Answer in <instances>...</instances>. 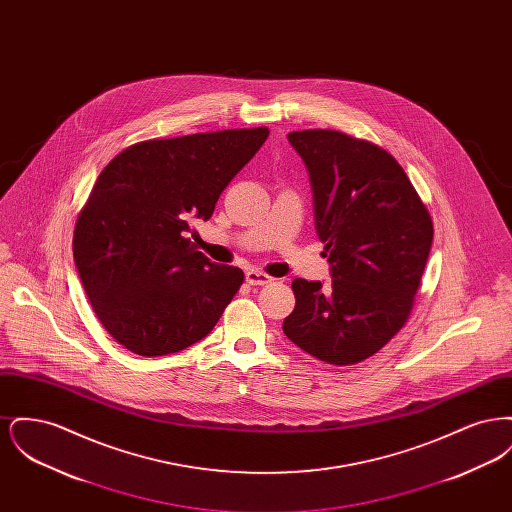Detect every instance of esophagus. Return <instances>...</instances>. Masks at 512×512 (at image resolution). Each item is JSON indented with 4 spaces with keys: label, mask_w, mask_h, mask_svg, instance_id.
Here are the masks:
<instances>
[{
    "label": "esophagus",
    "mask_w": 512,
    "mask_h": 512,
    "mask_svg": "<svg viewBox=\"0 0 512 512\" xmlns=\"http://www.w3.org/2000/svg\"><path fill=\"white\" fill-rule=\"evenodd\" d=\"M245 282H247V284H251V286H265V284H270V282H272V278L267 276L265 272H261V270L249 268V270L245 272Z\"/></svg>",
    "instance_id": "34e87169"
}]
</instances>
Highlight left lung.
I'll use <instances>...</instances> for the list:
<instances>
[{
	"mask_svg": "<svg viewBox=\"0 0 512 512\" xmlns=\"http://www.w3.org/2000/svg\"><path fill=\"white\" fill-rule=\"evenodd\" d=\"M288 140L309 172L332 282L295 278V309L282 330L324 363L355 365L409 318L434 240L432 219L382 147L336 130L290 132Z\"/></svg>",
	"mask_w": 512,
	"mask_h": 512,
	"instance_id": "8db88e82",
	"label": "left lung"
}]
</instances>
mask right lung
<instances>
[{
	"mask_svg": "<svg viewBox=\"0 0 512 512\" xmlns=\"http://www.w3.org/2000/svg\"><path fill=\"white\" fill-rule=\"evenodd\" d=\"M268 128H240L126 147L98 176L74 228V265L105 330L128 351L161 357L203 340L244 272L190 242Z\"/></svg>",
	"mask_w": 512,
	"mask_h": 512,
	"instance_id": "1",
	"label": "right lung"
}]
</instances>
